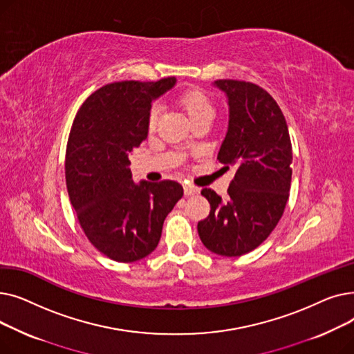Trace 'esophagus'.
<instances>
[{
  "label": "esophagus",
  "mask_w": 354,
  "mask_h": 354,
  "mask_svg": "<svg viewBox=\"0 0 354 354\" xmlns=\"http://www.w3.org/2000/svg\"><path fill=\"white\" fill-rule=\"evenodd\" d=\"M183 191H185V195H196V194H199V188L198 187H195V185H191V183H187L183 187Z\"/></svg>",
  "instance_id": "esophagus-1"
}]
</instances>
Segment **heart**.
Returning <instances> with one entry per match:
<instances>
[{
  "instance_id": "b5f03b06",
  "label": "heart",
  "mask_w": 354,
  "mask_h": 354,
  "mask_svg": "<svg viewBox=\"0 0 354 354\" xmlns=\"http://www.w3.org/2000/svg\"><path fill=\"white\" fill-rule=\"evenodd\" d=\"M179 102L182 104V107L187 111V115L189 116L191 122L195 123L201 119H212L214 118V106L211 103V100L207 97L205 93H202L198 88H188L185 90ZM158 119H159V107L155 104L149 110L147 115V129L153 130L158 124Z\"/></svg>"
}]
</instances>
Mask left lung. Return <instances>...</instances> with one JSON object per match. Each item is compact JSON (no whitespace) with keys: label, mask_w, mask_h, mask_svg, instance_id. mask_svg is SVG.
Listing matches in <instances>:
<instances>
[{"label":"left lung","mask_w":354,"mask_h":354,"mask_svg":"<svg viewBox=\"0 0 354 354\" xmlns=\"http://www.w3.org/2000/svg\"><path fill=\"white\" fill-rule=\"evenodd\" d=\"M227 93L230 123L218 152L225 169L235 167L228 199L211 188L201 194L211 205L198 222V234L209 251L244 255L261 245L281 219L291 187L292 149L286 118L267 90L243 80H216Z\"/></svg>","instance_id":"left-lung-1"}]
</instances>
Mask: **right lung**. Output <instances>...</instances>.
<instances>
[{"instance_id": "add662e5", "label": "right lung", "mask_w": 354, "mask_h": 354, "mask_svg": "<svg viewBox=\"0 0 354 354\" xmlns=\"http://www.w3.org/2000/svg\"><path fill=\"white\" fill-rule=\"evenodd\" d=\"M175 82L106 84L86 99L70 129V202L93 247L118 263L138 261L158 247L163 221L183 195L176 180L136 185L129 169V155L147 138L152 100Z\"/></svg>"}]
</instances>
